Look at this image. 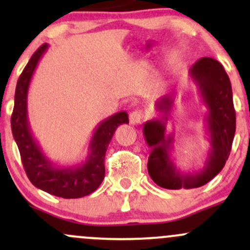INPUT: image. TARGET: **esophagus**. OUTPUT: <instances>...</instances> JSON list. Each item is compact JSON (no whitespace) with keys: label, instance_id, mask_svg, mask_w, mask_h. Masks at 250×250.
<instances>
[{"label":"esophagus","instance_id":"esophagus-1","mask_svg":"<svg viewBox=\"0 0 250 250\" xmlns=\"http://www.w3.org/2000/svg\"><path fill=\"white\" fill-rule=\"evenodd\" d=\"M143 116H144L143 115V111H140V110L132 111V112L129 113L130 123H133V125H137V123H139L140 121H142Z\"/></svg>","mask_w":250,"mask_h":250}]
</instances>
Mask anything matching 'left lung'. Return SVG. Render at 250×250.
<instances>
[{
	"mask_svg": "<svg viewBox=\"0 0 250 250\" xmlns=\"http://www.w3.org/2000/svg\"><path fill=\"white\" fill-rule=\"evenodd\" d=\"M189 76L198 86L208 110L205 125L209 134L210 149L204 167L193 173H183L172 160L174 133L166 134V125L174 106L173 98L166 95L157 100L155 107L160 116L146 121L143 125L145 142L151 147L147 160V172L157 186L166 189H190L211 181L224 168L236 132L231 82L222 64L211 57H203L193 64Z\"/></svg>",
	"mask_w": 250,
	"mask_h": 250,
	"instance_id": "8db88e82",
	"label": "left lung"
}]
</instances>
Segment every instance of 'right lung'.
Instances as JSON below:
<instances>
[{
	"label": "right lung",
	"mask_w": 250,
	"mask_h": 250,
	"mask_svg": "<svg viewBox=\"0 0 250 250\" xmlns=\"http://www.w3.org/2000/svg\"><path fill=\"white\" fill-rule=\"evenodd\" d=\"M48 48L47 43L38 48L29 60L17 83L11 127L18 145L21 162L31 183L56 197L76 199L91 194L105 177V155L113 133L122 123H128L125 111L101 121L94 130L88 147V156L77 166H57L42 151L31 133L28 118V91L39 61Z\"/></svg>",
	"instance_id": "right-lung-1"
}]
</instances>
